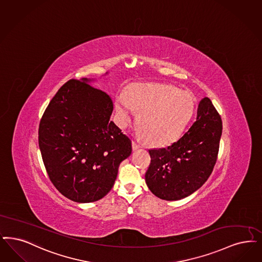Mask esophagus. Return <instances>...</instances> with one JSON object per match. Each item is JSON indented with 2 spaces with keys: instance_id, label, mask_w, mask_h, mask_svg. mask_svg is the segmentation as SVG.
I'll return each instance as SVG.
<instances>
[{
  "instance_id": "1",
  "label": "esophagus",
  "mask_w": 262,
  "mask_h": 262,
  "mask_svg": "<svg viewBox=\"0 0 262 262\" xmlns=\"http://www.w3.org/2000/svg\"><path fill=\"white\" fill-rule=\"evenodd\" d=\"M139 148H140V145L137 144L136 141H133V149H134V150H137V149H139Z\"/></svg>"
}]
</instances>
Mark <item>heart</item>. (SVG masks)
<instances>
[{"label":"heart","mask_w":262,"mask_h":262,"mask_svg":"<svg viewBox=\"0 0 262 262\" xmlns=\"http://www.w3.org/2000/svg\"><path fill=\"white\" fill-rule=\"evenodd\" d=\"M191 94L164 84H140L128 96L116 99V111L121 126L126 127L141 112L140 135L153 146H166L178 139L193 113Z\"/></svg>","instance_id":"1"}]
</instances>
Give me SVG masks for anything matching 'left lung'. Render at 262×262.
<instances>
[{
    "mask_svg": "<svg viewBox=\"0 0 262 262\" xmlns=\"http://www.w3.org/2000/svg\"><path fill=\"white\" fill-rule=\"evenodd\" d=\"M222 121L209 97L198 105L196 121L167 148L149 150L147 186L160 199L177 201L194 193L208 180L217 160Z\"/></svg>",
    "mask_w": 262,
    "mask_h": 262,
    "instance_id": "left-lung-1",
    "label": "left lung"
}]
</instances>
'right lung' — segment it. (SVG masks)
<instances>
[{
    "instance_id": "right-lung-1",
    "label": "right lung",
    "mask_w": 262,
    "mask_h": 262,
    "mask_svg": "<svg viewBox=\"0 0 262 262\" xmlns=\"http://www.w3.org/2000/svg\"><path fill=\"white\" fill-rule=\"evenodd\" d=\"M91 79L69 80L53 97L39 126V147L49 178L77 203L103 198L112 189L132 141L110 121L113 101Z\"/></svg>"
}]
</instances>
